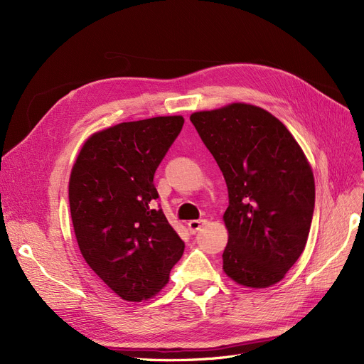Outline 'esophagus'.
<instances>
[{
    "instance_id": "34e87169",
    "label": "esophagus",
    "mask_w": 364,
    "mask_h": 364,
    "mask_svg": "<svg viewBox=\"0 0 364 364\" xmlns=\"http://www.w3.org/2000/svg\"><path fill=\"white\" fill-rule=\"evenodd\" d=\"M206 220H192L187 223V227H188V232L192 235H196L199 230H202V227L206 225Z\"/></svg>"
}]
</instances>
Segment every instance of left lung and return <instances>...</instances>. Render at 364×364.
I'll return each mask as SVG.
<instances>
[{
    "mask_svg": "<svg viewBox=\"0 0 364 364\" xmlns=\"http://www.w3.org/2000/svg\"><path fill=\"white\" fill-rule=\"evenodd\" d=\"M228 190L223 269L247 288L280 282L301 257L314 213V177L289 129L267 110L233 103L190 117Z\"/></svg>",
    "mask_w": 364,
    "mask_h": 364,
    "instance_id": "obj_1",
    "label": "left lung"
}]
</instances>
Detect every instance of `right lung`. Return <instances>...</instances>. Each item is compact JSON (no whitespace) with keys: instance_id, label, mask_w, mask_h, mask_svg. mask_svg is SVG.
Masks as SVG:
<instances>
[{"instance_id":"1","label":"right lung","mask_w":364,"mask_h":364,"mask_svg":"<svg viewBox=\"0 0 364 364\" xmlns=\"http://www.w3.org/2000/svg\"><path fill=\"white\" fill-rule=\"evenodd\" d=\"M183 124V117H158L95 132L72 169L69 206L81 254L127 301L158 294L184 252V242L155 206L153 184Z\"/></svg>"}]
</instances>
